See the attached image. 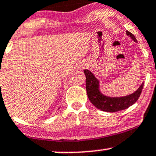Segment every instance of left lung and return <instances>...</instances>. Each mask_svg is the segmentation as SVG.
<instances>
[{"instance_id": "1", "label": "left lung", "mask_w": 156, "mask_h": 156, "mask_svg": "<svg viewBox=\"0 0 156 156\" xmlns=\"http://www.w3.org/2000/svg\"><path fill=\"white\" fill-rule=\"evenodd\" d=\"M126 35L137 42L133 34L126 31ZM86 75V89L90 102L96 108L105 112H114L125 109L134 104L141 95L144 83L136 92L124 97H108L103 95L99 90V81L88 69L83 70Z\"/></svg>"}]
</instances>
